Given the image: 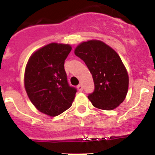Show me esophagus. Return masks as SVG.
<instances>
[{
    "label": "esophagus",
    "instance_id": "1",
    "mask_svg": "<svg viewBox=\"0 0 155 155\" xmlns=\"http://www.w3.org/2000/svg\"><path fill=\"white\" fill-rule=\"evenodd\" d=\"M78 89L79 90V91H83V86L81 84H78Z\"/></svg>",
    "mask_w": 155,
    "mask_h": 155
}]
</instances>
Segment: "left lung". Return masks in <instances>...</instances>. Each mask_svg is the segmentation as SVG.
<instances>
[{
  "mask_svg": "<svg viewBox=\"0 0 155 155\" xmlns=\"http://www.w3.org/2000/svg\"><path fill=\"white\" fill-rule=\"evenodd\" d=\"M92 74L94 90L88 94L93 106L113 110L124 102L129 86V76L118 53L100 40L83 42L74 50Z\"/></svg>",
  "mask_w": 155,
  "mask_h": 155,
  "instance_id": "8db88e82",
  "label": "left lung"
}]
</instances>
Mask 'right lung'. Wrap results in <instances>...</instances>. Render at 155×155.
Segmentation results:
<instances>
[{
    "label": "right lung",
    "instance_id": "1",
    "mask_svg": "<svg viewBox=\"0 0 155 155\" xmlns=\"http://www.w3.org/2000/svg\"><path fill=\"white\" fill-rule=\"evenodd\" d=\"M68 44L53 42L30 57L25 71V88L31 103L50 116L61 114L74 102L77 89L71 87L64 61L71 50Z\"/></svg>",
    "mask_w": 155,
    "mask_h": 155
}]
</instances>
